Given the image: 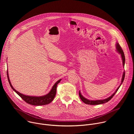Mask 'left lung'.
Listing matches in <instances>:
<instances>
[{
	"instance_id": "obj_1",
	"label": "left lung",
	"mask_w": 134,
	"mask_h": 134,
	"mask_svg": "<svg viewBox=\"0 0 134 134\" xmlns=\"http://www.w3.org/2000/svg\"><path fill=\"white\" fill-rule=\"evenodd\" d=\"M116 49H117V51L121 54V58H122V64H123V66H124L125 65V54H124V51L122 49V48H121V47L120 46L119 44L118 43H117L116 44ZM125 72L124 71V73H123V75H122V79H121V83L120 84V85H119V86L118 87V88L116 90V91H115V92H114L112 95H111V96L105 99H104V100H95V101H93V100H89L86 98H85L83 95L81 94L80 91L79 92V95H80V97L81 99V100L84 102L85 103V104H90V105H98V104H103V103H105L107 102H108L109 101H110L112 98V97L114 96V94H116V93L117 92V91L118 90V89L119 88V87H120L121 85L122 84L124 80V79H125Z\"/></svg>"
}]
</instances>
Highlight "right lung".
I'll return each instance as SVG.
<instances>
[{"label":"right lung","instance_id":"add662e5","mask_svg":"<svg viewBox=\"0 0 134 134\" xmlns=\"http://www.w3.org/2000/svg\"><path fill=\"white\" fill-rule=\"evenodd\" d=\"M7 78L8 80L10 86H11L12 88L20 96L24 101H25L26 103L33 105H46L52 101V100L54 99L55 95L56 94V90H57V84H58L60 81L61 79L57 81L53 86L52 88H51V90L50 91V92L44 95V96L41 97H32V96H28V95H25L23 94L20 93L17 91L14 88L12 85L11 84V83L10 82L9 76H8V71H7Z\"/></svg>","mask_w":134,"mask_h":134}]
</instances>
